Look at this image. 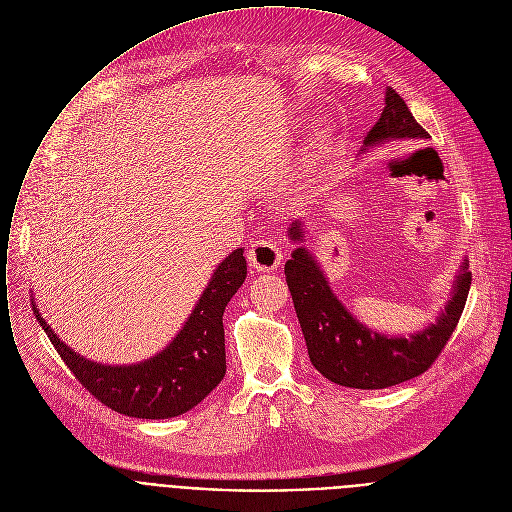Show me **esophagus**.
<instances>
[{
    "label": "esophagus",
    "mask_w": 512,
    "mask_h": 512,
    "mask_svg": "<svg viewBox=\"0 0 512 512\" xmlns=\"http://www.w3.org/2000/svg\"><path fill=\"white\" fill-rule=\"evenodd\" d=\"M280 260H282V254H280L278 246L270 240H256L250 246L248 262H250L252 268H256L260 272H268V270L278 268Z\"/></svg>",
    "instance_id": "34e87169"
}]
</instances>
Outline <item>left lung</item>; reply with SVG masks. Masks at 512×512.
<instances>
[{"mask_svg": "<svg viewBox=\"0 0 512 512\" xmlns=\"http://www.w3.org/2000/svg\"><path fill=\"white\" fill-rule=\"evenodd\" d=\"M428 131L414 119L405 100L393 90H385V109L365 137V147L387 141L422 145ZM288 236L294 242L304 238L302 224L292 222ZM294 311L309 349L311 363L329 381L355 389H383L428 371L452 337L468 298L472 274L464 262L452 298L434 325L410 337H387L361 325L343 302L333 294L321 266L306 248H296L284 264Z\"/></svg>", "mask_w": 512, "mask_h": 512, "instance_id": "left-lung-1", "label": "left lung"}]
</instances>
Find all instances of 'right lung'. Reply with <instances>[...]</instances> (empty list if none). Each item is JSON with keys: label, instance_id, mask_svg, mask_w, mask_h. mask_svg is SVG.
I'll return each mask as SVG.
<instances>
[{"label": "right lung", "instance_id": "right-lung-1", "mask_svg": "<svg viewBox=\"0 0 512 512\" xmlns=\"http://www.w3.org/2000/svg\"><path fill=\"white\" fill-rule=\"evenodd\" d=\"M246 280L244 250H234L214 272L177 337L137 365H102L64 345L32 306L40 327L74 377L100 403L129 418L167 420L195 407L226 375L224 311Z\"/></svg>", "mask_w": 512, "mask_h": 512}]
</instances>
